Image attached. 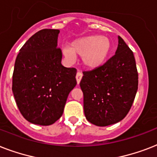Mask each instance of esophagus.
Wrapping results in <instances>:
<instances>
[{"label": "esophagus", "mask_w": 157, "mask_h": 157, "mask_svg": "<svg viewBox=\"0 0 157 157\" xmlns=\"http://www.w3.org/2000/svg\"><path fill=\"white\" fill-rule=\"evenodd\" d=\"M81 78H82V74H81V72H77V74H76V82H77V84H80Z\"/></svg>", "instance_id": "obj_1"}]
</instances>
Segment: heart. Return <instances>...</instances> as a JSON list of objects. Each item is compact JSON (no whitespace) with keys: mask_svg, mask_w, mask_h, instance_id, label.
Instances as JSON below:
<instances>
[{"mask_svg":"<svg viewBox=\"0 0 157 157\" xmlns=\"http://www.w3.org/2000/svg\"><path fill=\"white\" fill-rule=\"evenodd\" d=\"M112 50L109 38L100 35H90L72 40L70 46L63 50V54L69 61L76 55L82 56V63L89 69H98L104 65Z\"/></svg>","mask_w":157,"mask_h":157,"instance_id":"heart-1","label":"heart"}]
</instances>
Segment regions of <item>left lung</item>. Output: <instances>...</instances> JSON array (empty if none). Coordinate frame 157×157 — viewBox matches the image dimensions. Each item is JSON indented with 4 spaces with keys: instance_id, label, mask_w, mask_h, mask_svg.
Returning a JSON list of instances; mask_svg holds the SVG:
<instances>
[{
    "instance_id": "obj_1",
    "label": "left lung",
    "mask_w": 157,
    "mask_h": 157,
    "mask_svg": "<svg viewBox=\"0 0 157 157\" xmlns=\"http://www.w3.org/2000/svg\"><path fill=\"white\" fill-rule=\"evenodd\" d=\"M80 86L86 119L97 126L121 121L131 108L139 76L134 54L121 36L114 56L93 71H84Z\"/></svg>"
}]
</instances>
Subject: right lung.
Segmentation results:
<instances>
[{
	"label": "right lung",
	"instance_id": "add662e5",
	"mask_svg": "<svg viewBox=\"0 0 157 157\" xmlns=\"http://www.w3.org/2000/svg\"><path fill=\"white\" fill-rule=\"evenodd\" d=\"M58 29H42L19 50L13 73L16 104L28 121L50 125L63 112L69 93L76 85V70L62 65Z\"/></svg>",
	"mask_w": 157,
	"mask_h": 157
}]
</instances>
